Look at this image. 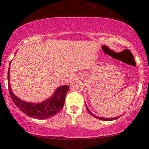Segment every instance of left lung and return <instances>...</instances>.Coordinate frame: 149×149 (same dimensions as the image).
<instances>
[{
  "instance_id": "1",
  "label": "left lung",
  "mask_w": 149,
  "mask_h": 149,
  "mask_svg": "<svg viewBox=\"0 0 149 149\" xmlns=\"http://www.w3.org/2000/svg\"><path fill=\"white\" fill-rule=\"evenodd\" d=\"M86 108H87V111H88V112H89L91 115H92L93 117H95V118H97V119H99V120H104V121H112V120H116V119H118V118H120L121 116H118V117H116V118H100V117H98V116H95L94 114H93L92 113H91V111L89 110V108H87V107H86Z\"/></svg>"
}]
</instances>
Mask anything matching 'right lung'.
I'll return each mask as SVG.
<instances>
[{
	"label": "right lung",
	"mask_w": 149,
	"mask_h": 149,
	"mask_svg": "<svg viewBox=\"0 0 149 149\" xmlns=\"http://www.w3.org/2000/svg\"><path fill=\"white\" fill-rule=\"evenodd\" d=\"M10 62L9 64L8 72L9 93L14 104L22 112L29 117L39 120H43L54 116L62 110L64 107L65 96L68 91L69 86L64 85L57 88L51 97L41 103H32L24 101L14 94L10 88L9 78Z\"/></svg>",
	"instance_id": "obj_1"
}]
</instances>
